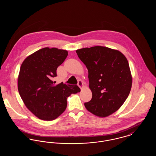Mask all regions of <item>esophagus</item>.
<instances>
[{"label":"esophagus","mask_w":156,"mask_h":156,"mask_svg":"<svg viewBox=\"0 0 156 156\" xmlns=\"http://www.w3.org/2000/svg\"><path fill=\"white\" fill-rule=\"evenodd\" d=\"M78 87L82 89V87H83V82L81 80H79L78 82Z\"/></svg>","instance_id":"obj_1"}]
</instances>
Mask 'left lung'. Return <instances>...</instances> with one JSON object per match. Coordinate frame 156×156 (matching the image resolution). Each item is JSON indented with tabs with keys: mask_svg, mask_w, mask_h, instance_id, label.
<instances>
[{
	"mask_svg": "<svg viewBox=\"0 0 156 156\" xmlns=\"http://www.w3.org/2000/svg\"><path fill=\"white\" fill-rule=\"evenodd\" d=\"M88 70L91 100L85 103L88 111L104 118L118 111L129 96L132 77L126 57L118 50L102 46L76 51Z\"/></svg>",
	"mask_w": 156,
	"mask_h": 156,
	"instance_id": "1",
	"label": "left lung"
}]
</instances>
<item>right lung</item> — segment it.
Returning a JSON list of instances; mask_svg holds the SVG:
<instances>
[{
	"instance_id": "1",
	"label": "right lung",
	"mask_w": 156,
	"mask_h": 156,
	"mask_svg": "<svg viewBox=\"0 0 156 156\" xmlns=\"http://www.w3.org/2000/svg\"><path fill=\"white\" fill-rule=\"evenodd\" d=\"M67 50L43 48L23 62L18 77V90L24 104L39 119L52 120L67 108V98L80 92L77 85L61 82L54 85L57 69L67 58Z\"/></svg>"
}]
</instances>
